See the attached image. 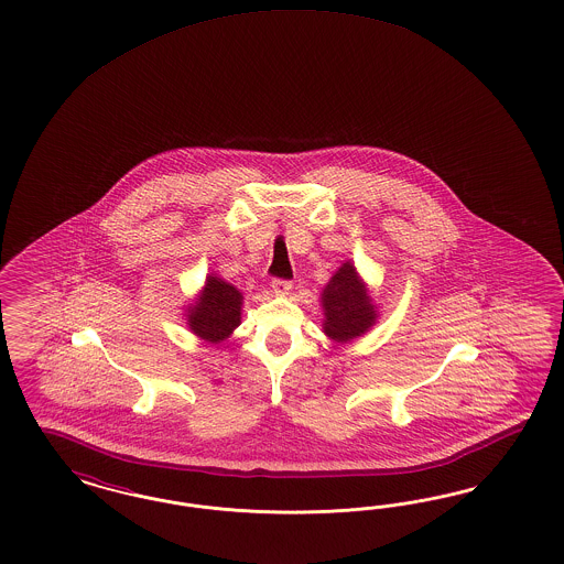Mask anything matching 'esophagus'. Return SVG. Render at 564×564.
Listing matches in <instances>:
<instances>
[{"label": "esophagus", "instance_id": "esophagus-1", "mask_svg": "<svg viewBox=\"0 0 564 564\" xmlns=\"http://www.w3.org/2000/svg\"><path fill=\"white\" fill-rule=\"evenodd\" d=\"M272 289L278 294H286L292 289V282L291 280H282V278H273Z\"/></svg>", "mask_w": 564, "mask_h": 564}]
</instances>
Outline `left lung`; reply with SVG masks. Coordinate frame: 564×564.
I'll list each match as a JSON object with an SVG mask.
<instances>
[{
	"instance_id": "1",
	"label": "left lung",
	"mask_w": 564,
	"mask_h": 564,
	"mask_svg": "<svg viewBox=\"0 0 564 564\" xmlns=\"http://www.w3.org/2000/svg\"><path fill=\"white\" fill-rule=\"evenodd\" d=\"M322 303L326 312L324 333L334 340H349L375 324L372 299L349 261L334 273L333 280L324 289Z\"/></svg>"
}]
</instances>
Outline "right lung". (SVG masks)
I'll use <instances>...</instances> for the list:
<instances>
[{"instance_id":"add662e5","label":"right lung","mask_w":564,"mask_h":564,"mask_svg":"<svg viewBox=\"0 0 564 564\" xmlns=\"http://www.w3.org/2000/svg\"><path fill=\"white\" fill-rule=\"evenodd\" d=\"M242 294L217 275L207 278V286L189 307V328L209 343H221L240 324Z\"/></svg>"}]
</instances>
